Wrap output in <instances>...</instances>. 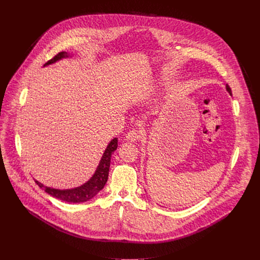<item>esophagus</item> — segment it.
<instances>
[{
	"mask_svg": "<svg viewBox=\"0 0 260 260\" xmlns=\"http://www.w3.org/2000/svg\"><path fill=\"white\" fill-rule=\"evenodd\" d=\"M142 136H143V133L141 129L133 128L126 134V140L131 141V142H137L138 140H140L142 138Z\"/></svg>",
	"mask_w": 260,
	"mask_h": 260,
	"instance_id": "obj_1",
	"label": "esophagus"
}]
</instances>
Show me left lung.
I'll return each instance as SVG.
<instances>
[{"label": "left lung", "mask_w": 260, "mask_h": 260, "mask_svg": "<svg viewBox=\"0 0 260 260\" xmlns=\"http://www.w3.org/2000/svg\"><path fill=\"white\" fill-rule=\"evenodd\" d=\"M226 90L230 92V94H232V89H231V87L226 84Z\"/></svg>", "instance_id": "1"}]
</instances>
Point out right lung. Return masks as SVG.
<instances>
[{
  "label": "right lung",
  "mask_w": 260,
  "mask_h": 260,
  "mask_svg": "<svg viewBox=\"0 0 260 260\" xmlns=\"http://www.w3.org/2000/svg\"><path fill=\"white\" fill-rule=\"evenodd\" d=\"M68 56H69V54L66 51H61V52L57 53L54 57L49 59L44 66L51 64L61 58L68 57ZM117 146H118L117 138H114L107 146L94 175L85 184L81 185V186H79L77 188L60 190V189H55V188L44 186L42 183H40L37 180H35V182L39 185L40 188L44 189L45 192H47L48 194H50L58 200L63 201V202H68V203L86 202V201L92 199L94 196H96V193L104 188L105 184L108 180V176H109L111 156H112V153L117 149Z\"/></svg>",
  "instance_id": "obj_1"
}]
</instances>
